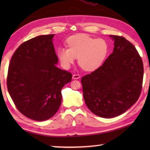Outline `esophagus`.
<instances>
[{"label": "esophagus", "mask_w": 150, "mask_h": 150, "mask_svg": "<svg viewBox=\"0 0 150 150\" xmlns=\"http://www.w3.org/2000/svg\"><path fill=\"white\" fill-rule=\"evenodd\" d=\"M81 77V76L79 74H73V79H78Z\"/></svg>", "instance_id": "esophagus-1"}]
</instances>
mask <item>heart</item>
<instances>
[{
  "label": "heart",
  "mask_w": 150,
  "mask_h": 150,
  "mask_svg": "<svg viewBox=\"0 0 150 150\" xmlns=\"http://www.w3.org/2000/svg\"><path fill=\"white\" fill-rule=\"evenodd\" d=\"M67 47H59L57 57L65 69H69L77 58L85 71L96 70L102 65L107 55L108 45L105 40L95 39L86 34H77L67 40Z\"/></svg>",
  "instance_id": "heart-1"
}]
</instances>
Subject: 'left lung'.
Wrapping results in <instances>:
<instances>
[{"instance_id":"left-lung-1","label":"left lung","mask_w":150,"mask_h":150,"mask_svg":"<svg viewBox=\"0 0 150 150\" xmlns=\"http://www.w3.org/2000/svg\"><path fill=\"white\" fill-rule=\"evenodd\" d=\"M113 52L102 66L81 79L88 109L100 117L120 115L138 100L144 76L143 62L135 47L126 38L109 35Z\"/></svg>"}]
</instances>
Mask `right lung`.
I'll list each match as a JSON object with an SVG mask.
<instances>
[{"mask_svg":"<svg viewBox=\"0 0 150 150\" xmlns=\"http://www.w3.org/2000/svg\"><path fill=\"white\" fill-rule=\"evenodd\" d=\"M42 35L24 42L9 64L7 88L20 112L37 121L50 119L62 103V89L72 75L57 67L53 38Z\"/></svg>","mask_w":150,"mask_h":150,"instance_id":"add662e5","label":"right lung"}]
</instances>
